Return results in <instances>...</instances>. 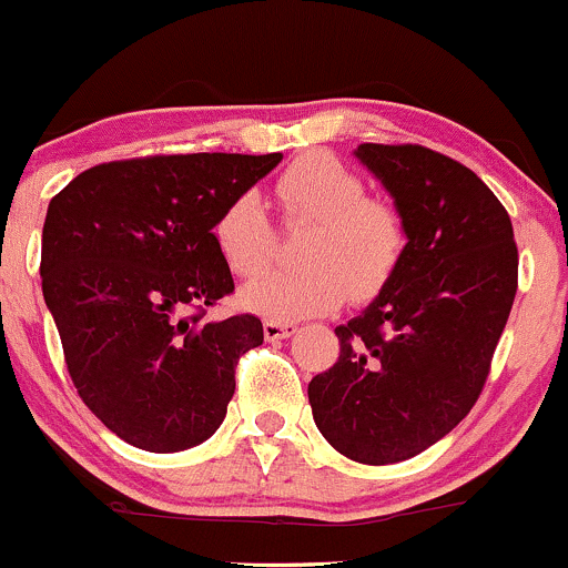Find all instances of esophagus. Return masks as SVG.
Here are the masks:
<instances>
[{
  "label": "esophagus",
  "instance_id": "obj_1",
  "mask_svg": "<svg viewBox=\"0 0 568 568\" xmlns=\"http://www.w3.org/2000/svg\"><path fill=\"white\" fill-rule=\"evenodd\" d=\"M262 331H265L267 342H282V338H290L292 333L297 331V325H292V323H276V320H267V323L262 325Z\"/></svg>",
  "mask_w": 568,
  "mask_h": 568
}]
</instances>
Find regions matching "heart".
Returning a JSON list of instances; mask_svg holds the SVG:
<instances>
[{"mask_svg": "<svg viewBox=\"0 0 568 568\" xmlns=\"http://www.w3.org/2000/svg\"><path fill=\"white\" fill-rule=\"evenodd\" d=\"M276 196L290 221H312L303 271H271L241 290V303L276 323L331 314L349 295L379 292L405 254V221L388 202L366 196L358 172L327 153L303 155L278 178ZM219 254L237 276L273 260V226L262 199L248 191L221 213L213 230Z\"/></svg>", "mask_w": 568, "mask_h": 568, "instance_id": "1", "label": "heart"}]
</instances>
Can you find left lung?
<instances>
[{
	"label": "left lung",
	"mask_w": 568,
	"mask_h": 568,
	"mask_svg": "<svg viewBox=\"0 0 568 568\" xmlns=\"http://www.w3.org/2000/svg\"><path fill=\"white\" fill-rule=\"evenodd\" d=\"M355 158L405 221L399 267L336 327L338 361L308 383L323 437L344 457L394 465L470 413L517 295V243L498 196L467 166L418 144Z\"/></svg>",
	"instance_id": "8db88e82"
}]
</instances>
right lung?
<instances>
[{"label":"right lung","mask_w":568,"mask_h":568,"mask_svg":"<svg viewBox=\"0 0 568 568\" xmlns=\"http://www.w3.org/2000/svg\"><path fill=\"white\" fill-rule=\"evenodd\" d=\"M282 153L155 155L92 166L49 204L40 276L79 396L131 446L174 454L221 426L260 317L204 323L235 290L213 230ZM199 307V315H189Z\"/></svg>","instance_id":"1"}]
</instances>
